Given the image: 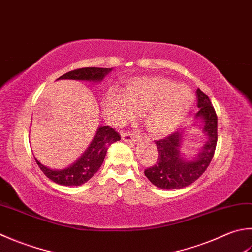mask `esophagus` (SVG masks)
Listing matches in <instances>:
<instances>
[{"label":"esophagus","mask_w":252,"mask_h":252,"mask_svg":"<svg viewBox=\"0 0 252 252\" xmlns=\"http://www.w3.org/2000/svg\"><path fill=\"white\" fill-rule=\"evenodd\" d=\"M121 137L122 140H125L126 142H135L137 139H140L139 134H134V133H130V132H122L121 133Z\"/></svg>","instance_id":"esophagus-1"}]
</instances>
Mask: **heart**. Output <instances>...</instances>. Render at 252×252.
Instances as JSON below:
<instances>
[{"instance_id":"b5f03b06","label":"heart","mask_w":252,"mask_h":252,"mask_svg":"<svg viewBox=\"0 0 252 252\" xmlns=\"http://www.w3.org/2000/svg\"><path fill=\"white\" fill-rule=\"evenodd\" d=\"M108 91L102 109L113 125L130 120L143 112L146 129L155 135L174 131L190 111L193 95L185 85L156 76L136 77L121 88Z\"/></svg>"}]
</instances>
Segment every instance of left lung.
Here are the masks:
<instances>
[{"mask_svg": "<svg viewBox=\"0 0 252 252\" xmlns=\"http://www.w3.org/2000/svg\"><path fill=\"white\" fill-rule=\"evenodd\" d=\"M196 106L200 109L195 117L203 122V132L208 142L198 158L187 160L180 153L182 132H174L165 139L156 141L158 157L153 166L144 170L145 176L153 185L160 189H181L200 178L213 158L218 143V116L210 98L200 88L196 90Z\"/></svg>", "mask_w": 252, "mask_h": 252, "instance_id": "8db88e82", "label": "left lung"}]
</instances>
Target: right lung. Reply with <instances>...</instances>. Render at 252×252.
Instances as JSON below:
<instances>
[{"label":"right lung","mask_w":252,"mask_h":252,"mask_svg":"<svg viewBox=\"0 0 252 252\" xmlns=\"http://www.w3.org/2000/svg\"><path fill=\"white\" fill-rule=\"evenodd\" d=\"M112 68L105 67H82L63 74L58 80H76V81H101ZM119 133L110 126H100L95 137L86 152L65 169L53 170L43 166L40 161L36 160L37 165L49 179L61 186H81L90 180L96 174L105 159L108 147L112 143L120 141Z\"/></svg>","instance_id":"right-lung-1"}]
</instances>
